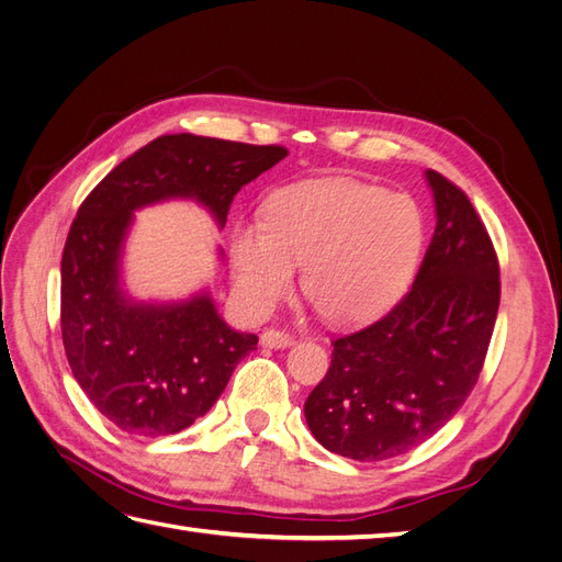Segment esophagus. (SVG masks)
Listing matches in <instances>:
<instances>
[{
    "label": "esophagus",
    "instance_id": "34e87169",
    "mask_svg": "<svg viewBox=\"0 0 562 562\" xmlns=\"http://www.w3.org/2000/svg\"><path fill=\"white\" fill-rule=\"evenodd\" d=\"M295 342V337L285 330H277V328H269L260 335V345L267 349H285Z\"/></svg>",
    "mask_w": 562,
    "mask_h": 562
}]
</instances>
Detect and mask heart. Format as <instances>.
I'll return each mask as SVG.
<instances>
[{
  "instance_id": "obj_1",
  "label": "heart",
  "mask_w": 562,
  "mask_h": 562,
  "mask_svg": "<svg viewBox=\"0 0 562 562\" xmlns=\"http://www.w3.org/2000/svg\"><path fill=\"white\" fill-rule=\"evenodd\" d=\"M424 241L417 203L401 192L356 180H314L277 192L265 223L232 229V279L255 314L302 291L335 323L382 314L411 279Z\"/></svg>"
}]
</instances>
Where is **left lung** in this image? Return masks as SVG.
<instances>
[{
  "label": "left lung",
  "mask_w": 562,
  "mask_h": 562,
  "mask_svg": "<svg viewBox=\"0 0 562 562\" xmlns=\"http://www.w3.org/2000/svg\"><path fill=\"white\" fill-rule=\"evenodd\" d=\"M436 229L415 283L384 318L333 342L304 403L318 443L382 462L431 438L479 382L499 310V262L469 196L427 171Z\"/></svg>",
  "instance_id": "1"
}]
</instances>
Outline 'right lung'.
I'll list each match as a JSON object with an SVG mask.
<instances>
[{"instance_id":"1","label":"right lung","mask_w":562,"mask_h":562,"mask_svg":"<svg viewBox=\"0 0 562 562\" xmlns=\"http://www.w3.org/2000/svg\"><path fill=\"white\" fill-rule=\"evenodd\" d=\"M288 149L203 135H161L124 159L83 199L60 262V330L72 375L98 413L126 434H178L206 415L258 345L217 314L206 291L180 302H135L122 288L133 213L194 199L225 227L236 192Z\"/></svg>"}]
</instances>
